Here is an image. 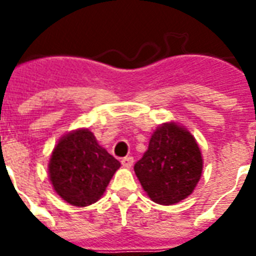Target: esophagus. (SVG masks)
I'll return each instance as SVG.
<instances>
[{
	"instance_id": "1",
	"label": "esophagus",
	"mask_w": 256,
	"mask_h": 256,
	"mask_svg": "<svg viewBox=\"0 0 256 256\" xmlns=\"http://www.w3.org/2000/svg\"><path fill=\"white\" fill-rule=\"evenodd\" d=\"M120 162H122V166H124V168H130L132 166V164H134V158H132V156H124Z\"/></svg>"
}]
</instances>
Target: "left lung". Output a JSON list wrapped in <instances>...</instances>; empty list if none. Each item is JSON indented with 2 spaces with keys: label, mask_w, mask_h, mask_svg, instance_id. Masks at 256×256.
I'll return each instance as SVG.
<instances>
[{
  "label": "left lung",
  "mask_w": 256,
  "mask_h": 256,
  "mask_svg": "<svg viewBox=\"0 0 256 256\" xmlns=\"http://www.w3.org/2000/svg\"><path fill=\"white\" fill-rule=\"evenodd\" d=\"M202 168V154L194 136L178 124H164L154 132L134 171L152 202L168 206L194 191Z\"/></svg>",
  "instance_id": "obj_1"
}]
</instances>
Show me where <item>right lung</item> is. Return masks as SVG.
<instances>
[{
	"label": "right lung",
	"instance_id": "add662e5",
	"mask_svg": "<svg viewBox=\"0 0 256 256\" xmlns=\"http://www.w3.org/2000/svg\"><path fill=\"white\" fill-rule=\"evenodd\" d=\"M120 164L96 142L88 128L70 132L54 148L49 164L56 192L70 204L96 202Z\"/></svg>",
	"mask_w": 256,
	"mask_h": 256
}]
</instances>
